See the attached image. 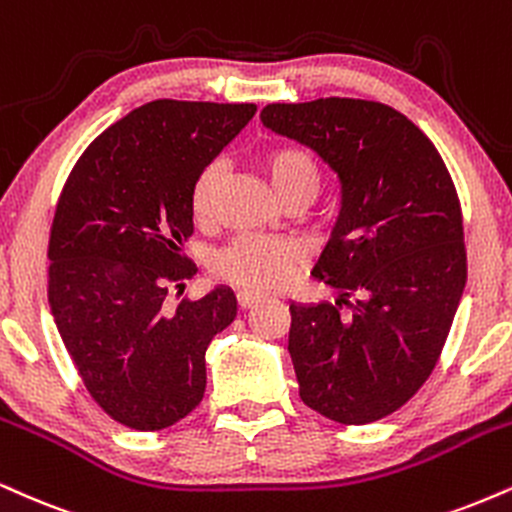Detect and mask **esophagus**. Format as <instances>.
Returning a JSON list of instances; mask_svg holds the SVG:
<instances>
[{
  "label": "esophagus",
  "instance_id": "obj_1",
  "mask_svg": "<svg viewBox=\"0 0 512 512\" xmlns=\"http://www.w3.org/2000/svg\"><path fill=\"white\" fill-rule=\"evenodd\" d=\"M236 300H238L240 310H248V307H252L255 303H260L262 295L260 293H252V291H238Z\"/></svg>",
  "mask_w": 512,
  "mask_h": 512
}]
</instances>
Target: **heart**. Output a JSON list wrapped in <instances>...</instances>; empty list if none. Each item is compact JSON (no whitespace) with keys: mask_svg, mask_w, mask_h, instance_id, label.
Masks as SVG:
<instances>
[{"mask_svg":"<svg viewBox=\"0 0 512 512\" xmlns=\"http://www.w3.org/2000/svg\"><path fill=\"white\" fill-rule=\"evenodd\" d=\"M269 186L281 202L307 200L317 195L322 171L315 155L298 145H276L260 159ZM221 186L219 166H207L190 190V212L200 226L214 219V205ZM303 252L291 240L238 236L214 252L212 274L245 291H276L291 279Z\"/></svg>","mask_w":512,"mask_h":512,"instance_id":"b5f03b06","label":"heart"}]
</instances>
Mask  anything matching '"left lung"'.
I'll list each match as a JSON object with an SVG mask.
<instances>
[{
    "label": "left lung",
    "instance_id": "8db88e82",
    "mask_svg": "<svg viewBox=\"0 0 512 512\" xmlns=\"http://www.w3.org/2000/svg\"><path fill=\"white\" fill-rule=\"evenodd\" d=\"M260 119L315 150L341 183V212L312 269L338 300L291 305L300 398L334 422H377L429 379L463 298L453 178L432 140L381 102L267 104Z\"/></svg>",
    "mask_w": 512,
    "mask_h": 512
}]
</instances>
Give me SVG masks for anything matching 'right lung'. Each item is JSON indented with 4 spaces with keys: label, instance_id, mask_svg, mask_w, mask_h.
<instances>
[{
    "label": "right lung",
    "instance_id": "right-lung-1",
    "mask_svg": "<svg viewBox=\"0 0 512 512\" xmlns=\"http://www.w3.org/2000/svg\"><path fill=\"white\" fill-rule=\"evenodd\" d=\"M255 104L155 100L88 145L49 231V307L85 389L112 420L159 432L207 386L209 341L236 319L231 288L166 303L197 269L190 190Z\"/></svg>",
    "mask_w": 512,
    "mask_h": 512
}]
</instances>
